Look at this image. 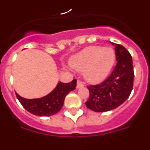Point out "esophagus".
Instances as JSON below:
<instances>
[{"label": "esophagus", "mask_w": 150, "mask_h": 150, "mask_svg": "<svg viewBox=\"0 0 150 150\" xmlns=\"http://www.w3.org/2000/svg\"><path fill=\"white\" fill-rule=\"evenodd\" d=\"M83 86H84V85H83V82H81L80 80H78L77 83H76V87H77V88H80Z\"/></svg>", "instance_id": "obj_1"}]
</instances>
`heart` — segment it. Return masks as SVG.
<instances>
[{
    "label": "heart",
    "instance_id": "obj_1",
    "mask_svg": "<svg viewBox=\"0 0 150 150\" xmlns=\"http://www.w3.org/2000/svg\"><path fill=\"white\" fill-rule=\"evenodd\" d=\"M116 54L110 47L91 46L83 49L70 60L75 71L84 72L87 81L97 84L103 82L114 65Z\"/></svg>",
    "mask_w": 150,
    "mask_h": 150
}]
</instances>
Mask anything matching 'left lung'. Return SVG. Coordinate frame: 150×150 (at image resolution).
<instances>
[{"mask_svg": "<svg viewBox=\"0 0 150 150\" xmlns=\"http://www.w3.org/2000/svg\"><path fill=\"white\" fill-rule=\"evenodd\" d=\"M111 43L115 46L117 61L112 74L100 84L87 86L89 98L86 105L95 112H106L120 107L133 88L134 75L132 55L122 45Z\"/></svg>", "mask_w": 150, "mask_h": 150, "instance_id": "8db88e82", "label": "left lung"}]
</instances>
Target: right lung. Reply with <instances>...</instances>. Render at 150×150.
Segmentation results:
<instances>
[{
    "instance_id": "right-lung-1",
    "label": "right lung",
    "mask_w": 150,
    "mask_h": 150,
    "mask_svg": "<svg viewBox=\"0 0 150 150\" xmlns=\"http://www.w3.org/2000/svg\"><path fill=\"white\" fill-rule=\"evenodd\" d=\"M76 86V79H74L71 83L59 82L53 91L40 98L27 99L17 93L16 95L21 104L29 112L38 116H50L60 111L66 95L75 89Z\"/></svg>"
}]
</instances>
